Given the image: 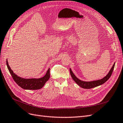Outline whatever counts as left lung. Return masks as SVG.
<instances>
[{
  "mask_svg": "<svg viewBox=\"0 0 123 123\" xmlns=\"http://www.w3.org/2000/svg\"><path fill=\"white\" fill-rule=\"evenodd\" d=\"M115 66V63L112 66V68L109 71V73L107 74V75L104 77L103 79L101 80H94V81H84L83 80H79L78 78L76 77V76L74 75L73 72L72 71L71 69L70 68V72L71 76L73 80H74V81L81 88H84V89H91L94 88L96 87H98V86L101 85L105 83L106 81L108 80V79L110 77L111 74L112 73V72L113 71L114 68Z\"/></svg>",
  "mask_w": 123,
  "mask_h": 123,
  "instance_id": "obj_1",
  "label": "left lung"
}]
</instances>
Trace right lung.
<instances>
[{"instance_id":"obj_1","label":"right lung","mask_w":123,"mask_h":123,"mask_svg":"<svg viewBox=\"0 0 123 123\" xmlns=\"http://www.w3.org/2000/svg\"><path fill=\"white\" fill-rule=\"evenodd\" d=\"M6 66L10 74L15 83L25 90H38L42 88L50 78V68L48 70L46 75L39 79H24L15 74L9 65L6 59Z\"/></svg>"}]
</instances>
